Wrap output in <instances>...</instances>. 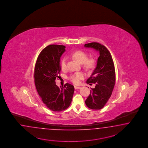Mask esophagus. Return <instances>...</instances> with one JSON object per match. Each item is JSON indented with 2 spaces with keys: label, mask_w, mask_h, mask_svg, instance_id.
<instances>
[{
  "label": "esophagus",
  "mask_w": 148,
  "mask_h": 148,
  "mask_svg": "<svg viewBox=\"0 0 148 148\" xmlns=\"http://www.w3.org/2000/svg\"><path fill=\"white\" fill-rule=\"evenodd\" d=\"M74 88H75V90H79V89H80L81 87H77V86H74Z\"/></svg>",
  "instance_id": "1"
}]
</instances>
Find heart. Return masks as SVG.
<instances>
[{"mask_svg": "<svg viewBox=\"0 0 148 148\" xmlns=\"http://www.w3.org/2000/svg\"><path fill=\"white\" fill-rule=\"evenodd\" d=\"M72 58L76 60L80 63L83 64L84 67L87 69H90L94 67L95 60L93 58H88L87 54L82 50H77L71 55ZM60 66L62 70H65L67 67V58L64 57L61 60ZM85 75L82 72H76L71 74L69 79L74 84H79L81 80L84 79Z\"/></svg>", "mask_w": 148, "mask_h": 148, "instance_id": "obj_1", "label": "heart"}]
</instances>
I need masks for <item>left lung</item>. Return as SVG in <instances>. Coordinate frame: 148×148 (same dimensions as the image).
<instances>
[{
	"label": "left lung",
	"mask_w": 148,
	"mask_h": 148,
	"mask_svg": "<svg viewBox=\"0 0 148 148\" xmlns=\"http://www.w3.org/2000/svg\"><path fill=\"white\" fill-rule=\"evenodd\" d=\"M86 48H92L99 53L97 64L87 84H95L91 88L90 94L86 100L87 106L92 110H100L111 97L115 85L116 73L112 56L108 49L97 42L85 44Z\"/></svg>",
	"instance_id": "8db88e82"
}]
</instances>
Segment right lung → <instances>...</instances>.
<instances>
[{
  "mask_svg": "<svg viewBox=\"0 0 148 148\" xmlns=\"http://www.w3.org/2000/svg\"><path fill=\"white\" fill-rule=\"evenodd\" d=\"M66 47L49 45L41 51L36 61L34 79L36 90L43 103L49 110L60 112L67 108L72 102L74 86L66 84L58 87L55 84L61 71L60 58Z\"/></svg>",
  "mask_w": 148,
  "mask_h": 148,
  "instance_id": "right-lung-1",
  "label": "right lung"
}]
</instances>
